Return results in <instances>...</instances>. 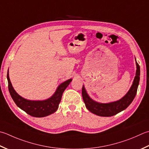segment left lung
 I'll list each match as a JSON object with an SVG mask.
<instances>
[{
	"label": "left lung",
	"mask_w": 149,
	"mask_h": 149,
	"mask_svg": "<svg viewBox=\"0 0 149 149\" xmlns=\"http://www.w3.org/2000/svg\"><path fill=\"white\" fill-rule=\"evenodd\" d=\"M136 76L134 79L132 86L127 94L118 101L107 103H99V102L93 100L90 97L85 88H84V86L83 85L82 88V96L86 109L94 114L102 116V117H110V116H114L126 109L134 99L139 83L140 67H139L138 63L136 62Z\"/></svg>",
	"instance_id": "obj_1"
}]
</instances>
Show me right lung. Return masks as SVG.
<instances>
[{"label": "right lung", "instance_id": "obj_1", "mask_svg": "<svg viewBox=\"0 0 149 149\" xmlns=\"http://www.w3.org/2000/svg\"><path fill=\"white\" fill-rule=\"evenodd\" d=\"M7 79L9 92L17 106L28 114L36 118L46 117L57 111L64 91L72 81V79H70L61 83L57 86L54 94L46 100H30L22 97L16 92L10 81L9 71H8Z\"/></svg>", "mask_w": 149, "mask_h": 149}]
</instances>
